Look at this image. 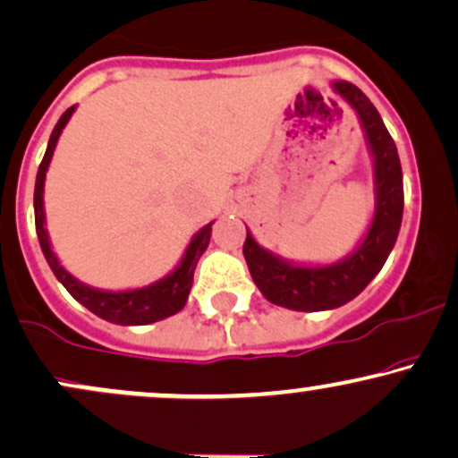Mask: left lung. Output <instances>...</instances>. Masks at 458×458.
<instances>
[{
	"label": "left lung",
	"mask_w": 458,
	"mask_h": 458,
	"mask_svg": "<svg viewBox=\"0 0 458 458\" xmlns=\"http://www.w3.org/2000/svg\"><path fill=\"white\" fill-rule=\"evenodd\" d=\"M351 105L364 131L372 157L375 211L364 236L344 259L314 265L288 260L262 247L247 228L243 256L259 291L276 306L297 312H320L349 303L372 282L394 250L403 222V170L396 144L387 133L379 112L353 83L334 79L329 83Z\"/></svg>",
	"instance_id": "1"
}]
</instances>
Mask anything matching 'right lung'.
I'll return each instance as SVG.
<instances>
[{"instance_id": "obj_1", "label": "right lung", "mask_w": 458, "mask_h": 458, "mask_svg": "<svg viewBox=\"0 0 458 458\" xmlns=\"http://www.w3.org/2000/svg\"><path fill=\"white\" fill-rule=\"evenodd\" d=\"M75 109L77 105H72V107H68L66 112L60 115L54 133H51L49 138V144H47V152L43 157V163H40L38 167V174H36L34 215L40 250H43L51 271H54V276L62 282V286H64L83 308H88L92 314H97V317L115 325H150L157 323V320L174 317L176 312H181V310L185 308L189 291H191L193 286V271H196L199 256L207 251L208 241H211V228L215 222L207 224L191 236L182 259L178 260V265L167 273V276L148 284V286L129 288V291H105V288H94L90 284H83L62 267L54 247H51L45 217V178L47 170H49L51 157H54V150L57 146V140H60L62 131H64L71 115L75 114Z\"/></svg>"}]
</instances>
